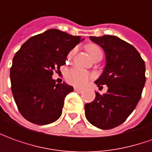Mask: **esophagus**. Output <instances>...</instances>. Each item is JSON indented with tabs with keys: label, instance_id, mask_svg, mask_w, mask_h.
<instances>
[{
	"label": "esophagus",
	"instance_id": "34e87169",
	"mask_svg": "<svg viewBox=\"0 0 152 152\" xmlns=\"http://www.w3.org/2000/svg\"><path fill=\"white\" fill-rule=\"evenodd\" d=\"M74 91H76V92H78V93H81V92H83V89H81V88H74Z\"/></svg>",
	"mask_w": 152,
	"mask_h": 152
}]
</instances>
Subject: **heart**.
I'll return each instance as SVG.
<instances>
[{
    "label": "heart",
    "mask_w": 152,
    "mask_h": 152,
    "mask_svg": "<svg viewBox=\"0 0 152 152\" xmlns=\"http://www.w3.org/2000/svg\"><path fill=\"white\" fill-rule=\"evenodd\" d=\"M88 51L91 59H93L94 57L98 56V55L102 54L101 48L96 45L88 46ZM74 53V50H71L68 57L69 58L72 57ZM91 77V74L88 71L85 70L79 67L70 68L65 73V79H66L68 83L75 86V87H79V88H82V87H83L87 84Z\"/></svg>",
    "instance_id": "heart-1"
}]
</instances>
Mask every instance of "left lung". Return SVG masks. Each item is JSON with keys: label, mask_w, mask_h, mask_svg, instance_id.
<instances>
[{"label": "left lung", "mask_w": 152, "mask_h": 152, "mask_svg": "<svg viewBox=\"0 0 152 152\" xmlns=\"http://www.w3.org/2000/svg\"><path fill=\"white\" fill-rule=\"evenodd\" d=\"M104 50L106 64L96 80L97 87L106 85L107 92L86 104L85 116L92 125L110 129L120 125L139 102L146 82L145 62L131 44L115 36L90 37Z\"/></svg>", "instance_id": "8db88e82"}]
</instances>
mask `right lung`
<instances>
[{"mask_svg": "<svg viewBox=\"0 0 152 152\" xmlns=\"http://www.w3.org/2000/svg\"><path fill=\"white\" fill-rule=\"evenodd\" d=\"M83 40L52 28L30 37L17 51L10 68L11 90L19 112L28 121L44 125L61 117L64 98L74 88L56 83L52 74Z\"/></svg>", "mask_w": 152, "mask_h": 152, "instance_id": "add662e5", "label": "right lung"}]
</instances>
